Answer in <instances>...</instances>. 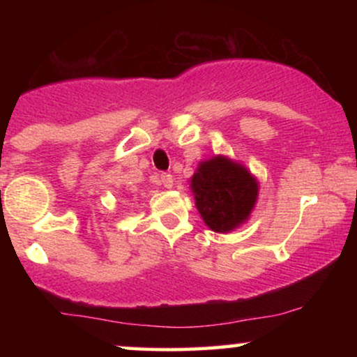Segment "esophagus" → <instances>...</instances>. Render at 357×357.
<instances>
[{"label":"esophagus","mask_w":357,"mask_h":357,"mask_svg":"<svg viewBox=\"0 0 357 357\" xmlns=\"http://www.w3.org/2000/svg\"><path fill=\"white\" fill-rule=\"evenodd\" d=\"M161 183H162V186L167 188V190H171V188H173V184H174V181H173V174L162 173V174H161Z\"/></svg>","instance_id":"1"}]
</instances>
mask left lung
I'll return each mask as SVG.
<instances>
[{"mask_svg":"<svg viewBox=\"0 0 357 357\" xmlns=\"http://www.w3.org/2000/svg\"><path fill=\"white\" fill-rule=\"evenodd\" d=\"M190 188L204 225L216 233H230L248 221L260 184L247 166L216 154L199 161Z\"/></svg>","mask_w":357,"mask_h":357,"instance_id":"8db88e82","label":"left lung"}]
</instances>
